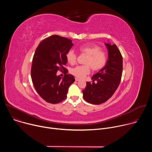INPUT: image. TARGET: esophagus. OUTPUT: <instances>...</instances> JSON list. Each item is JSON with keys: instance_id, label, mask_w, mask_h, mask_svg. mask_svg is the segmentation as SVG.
Returning <instances> with one entry per match:
<instances>
[{"instance_id": "esophagus-1", "label": "esophagus", "mask_w": 152, "mask_h": 152, "mask_svg": "<svg viewBox=\"0 0 152 152\" xmlns=\"http://www.w3.org/2000/svg\"><path fill=\"white\" fill-rule=\"evenodd\" d=\"M79 80H80V79H78V78H77V77H76V78H75V80H76V81H79Z\"/></svg>"}]
</instances>
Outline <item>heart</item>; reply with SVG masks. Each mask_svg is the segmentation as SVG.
<instances>
[{
    "mask_svg": "<svg viewBox=\"0 0 152 152\" xmlns=\"http://www.w3.org/2000/svg\"><path fill=\"white\" fill-rule=\"evenodd\" d=\"M80 53L88 55L85 64L86 66H77L71 70V73L75 76L82 79L90 72V67L93 70L98 71L103 69L107 62V55L101 50V48L94 44H86L80 46L79 48ZM66 59L67 62L73 65L77 59V55L73 50H69L66 53Z\"/></svg>",
    "mask_w": 152,
    "mask_h": 152,
    "instance_id": "1",
    "label": "heart"
}]
</instances>
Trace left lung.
Here are the masks:
<instances>
[{
  "label": "left lung",
  "mask_w": 152,
  "mask_h": 152,
  "mask_svg": "<svg viewBox=\"0 0 152 152\" xmlns=\"http://www.w3.org/2000/svg\"><path fill=\"white\" fill-rule=\"evenodd\" d=\"M105 46L108 50L105 66L93 76L92 83L86 82V87L82 91L84 100L94 104L103 103L112 97L122 76L123 57L119 49L115 44L105 43Z\"/></svg>",
  "instance_id": "8db88e82"
}]
</instances>
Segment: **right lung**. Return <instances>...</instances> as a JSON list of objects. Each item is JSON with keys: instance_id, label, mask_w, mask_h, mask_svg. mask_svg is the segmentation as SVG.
Listing matches in <instances>:
<instances>
[{"instance_id": "add662e5", "label": "right lung", "mask_w": 152, "mask_h": 152, "mask_svg": "<svg viewBox=\"0 0 152 152\" xmlns=\"http://www.w3.org/2000/svg\"><path fill=\"white\" fill-rule=\"evenodd\" d=\"M73 46L71 39L54 35L42 40L36 49L31 67L32 80L38 94L48 103H58L66 99L69 88L75 81L64 67L67 62L66 53ZM62 69L65 74L63 78L56 75Z\"/></svg>"}]
</instances>
